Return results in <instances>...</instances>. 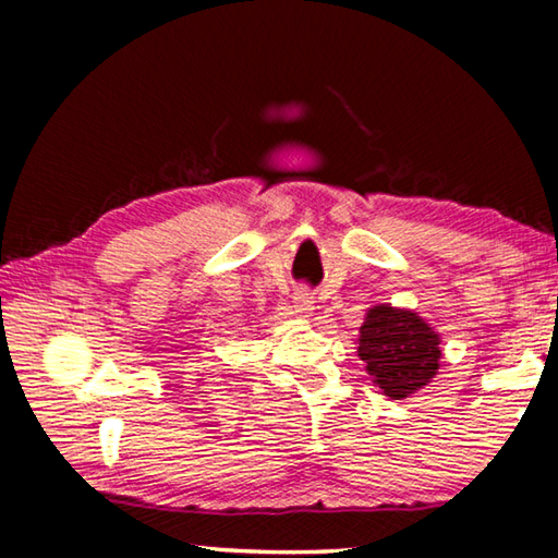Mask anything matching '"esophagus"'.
Wrapping results in <instances>:
<instances>
[{
    "mask_svg": "<svg viewBox=\"0 0 558 558\" xmlns=\"http://www.w3.org/2000/svg\"><path fill=\"white\" fill-rule=\"evenodd\" d=\"M292 307H295V313H298L300 317H310V315H313V310H315L313 292H310L307 288H298L295 295H292Z\"/></svg>",
    "mask_w": 558,
    "mask_h": 558,
    "instance_id": "obj_1",
    "label": "esophagus"
}]
</instances>
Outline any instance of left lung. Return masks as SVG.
I'll return each mask as SVG.
<instances>
[{
  "instance_id": "1",
  "label": "left lung",
  "mask_w": 558,
  "mask_h": 558,
  "mask_svg": "<svg viewBox=\"0 0 558 558\" xmlns=\"http://www.w3.org/2000/svg\"><path fill=\"white\" fill-rule=\"evenodd\" d=\"M356 354L384 396L409 399L440 369V335L413 310L374 305L359 327Z\"/></svg>"
}]
</instances>
